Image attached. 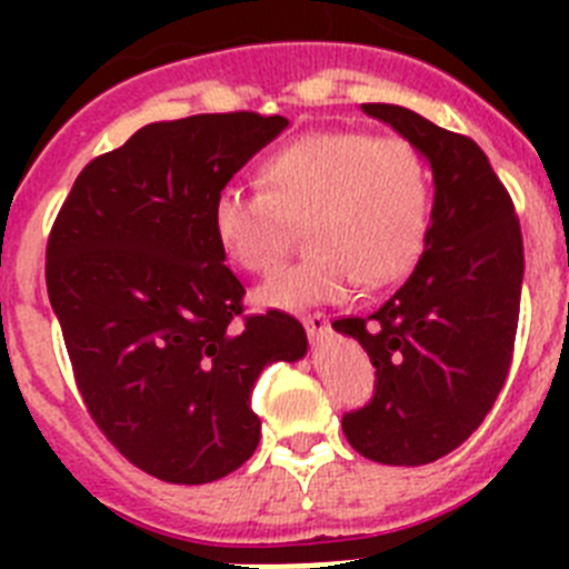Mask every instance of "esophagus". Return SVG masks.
Segmentation results:
<instances>
[{
	"label": "esophagus",
	"mask_w": 569,
	"mask_h": 569,
	"mask_svg": "<svg viewBox=\"0 0 569 569\" xmlns=\"http://www.w3.org/2000/svg\"><path fill=\"white\" fill-rule=\"evenodd\" d=\"M305 330H308L310 341H319L321 336H328L330 319H328V316H321V313L305 316Z\"/></svg>",
	"instance_id": "34e87169"
}]
</instances>
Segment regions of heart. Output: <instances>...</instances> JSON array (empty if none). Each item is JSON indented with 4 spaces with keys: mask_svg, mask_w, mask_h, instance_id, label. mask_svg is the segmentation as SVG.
<instances>
[{
    "mask_svg": "<svg viewBox=\"0 0 569 569\" xmlns=\"http://www.w3.org/2000/svg\"><path fill=\"white\" fill-rule=\"evenodd\" d=\"M264 190L224 184L210 204L222 253L244 273H270L284 259L290 224L305 228L308 259L270 276L253 301L264 310L336 305L410 270L430 224L425 159L399 136L361 130L308 133L261 164Z\"/></svg>",
    "mask_w": 569,
    "mask_h": 569,
    "instance_id": "obj_1",
    "label": "heart"
}]
</instances>
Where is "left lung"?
<instances>
[{"mask_svg": "<svg viewBox=\"0 0 569 569\" xmlns=\"http://www.w3.org/2000/svg\"><path fill=\"white\" fill-rule=\"evenodd\" d=\"M433 170V210L413 273L367 319L333 328L376 367L373 401L341 419L356 453L430 465L490 413L510 370L525 248L510 196L485 150L399 104H361Z\"/></svg>", "mask_w": 569, "mask_h": 569, "instance_id": "1", "label": "left lung"}]
</instances>
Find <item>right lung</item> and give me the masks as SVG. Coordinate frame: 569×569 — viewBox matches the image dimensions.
Listing matches in <instances>:
<instances>
[{
  "label": "right lung",
  "mask_w": 569,
  "mask_h": 569,
  "mask_svg": "<svg viewBox=\"0 0 569 569\" xmlns=\"http://www.w3.org/2000/svg\"><path fill=\"white\" fill-rule=\"evenodd\" d=\"M288 124L248 110L144 124L79 173L50 230V308L84 407L170 485L239 470L261 436V370L308 353L293 316L236 325L244 288L210 224L216 190Z\"/></svg>",
  "instance_id": "obj_1"
}]
</instances>
